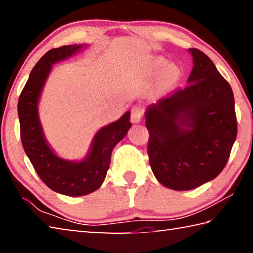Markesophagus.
Returning <instances> with one entry per match:
<instances>
[{"mask_svg": "<svg viewBox=\"0 0 253 253\" xmlns=\"http://www.w3.org/2000/svg\"><path fill=\"white\" fill-rule=\"evenodd\" d=\"M143 114H144V108L143 106L140 105H137V106H134L131 108V113H130V121L132 123H139L140 121H142L143 118Z\"/></svg>", "mask_w": 253, "mask_h": 253, "instance_id": "esophagus-1", "label": "esophagus"}]
</instances>
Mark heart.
<instances>
[{"mask_svg":"<svg viewBox=\"0 0 253 253\" xmlns=\"http://www.w3.org/2000/svg\"><path fill=\"white\" fill-rule=\"evenodd\" d=\"M166 65V60L163 59V58H157L155 59V61H154V68H156V69H161ZM166 79L169 83H174L175 80L178 78L179 76V70L177 67L175 66H169L168 69H166Z\"/></svg>","mask_w":253,"mask_h":253,"instance_id":"heart-1","label":"heart"}]
</instances>
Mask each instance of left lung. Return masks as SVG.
<instances>
[{"mask_svg":"<svg viewBox=\"0 0 253 253\" xmlns=\"http://www.w3.org/2000/svg\"><path fill=\"white\" fill-rule=\"evenodd\" d=\"M188 51L194 66L186 87L148 106L145 114L149 165L157 181L175 191L215 178L238 130L231 85L207 54Z\"/></svg>","mask_w":253,"mask_h":253,"instance_id":"left-lung-1","label":"left lung"}]
</instances>
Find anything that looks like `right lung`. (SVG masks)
Wrapping results in <instances>:
<instances>
[{"label": "right lung", "mask_w": 253, "mask_h": 253, "mask_svg": "<svg viewBox=\"0 0 253 253\" xmlns=\"http://www.w3.org/2000/svg\"><path fill=\"white\" fill-rule=\"evenodd\" d=\"M84 45H63L48 51L32 69L18 104L21 140L25 154L42 182L52 191L68 196L87 195L100 187L109 169L115 145L131 127L130 111H127L118 121L98 130L90 151L79 162L55 155L46 143L38 114L41 91L53 63L71 57Z\"/></svg>", "instance_id": "1"}]
</instances>
